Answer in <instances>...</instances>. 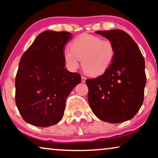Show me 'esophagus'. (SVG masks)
<instances>
[{"mask_svg":"<svg viewBox=\"0 0 158 158\" xmlns=\"http://www.w3.org/2000/svg\"><path fill=\"white\" fill-rule=\"evenodd\" d=\"M85 81H86V78L84 77H81V81H82V82H85Z\"/></svg>","mask_w":158,"mask_h":158,"instance_id":"esophagus-1","label":"esophagus"}]
</instances>
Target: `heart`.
I'll use <instances>...</instances> for the list:
<instances>
[{
    "label": "heart",
    "mask_w": 158,
    "mask_h": 158,
    "mask_svg": "<svg viewBox=\"0 0 158 158\" xmlns=\"http://www.w3.org/2000/svg\"><path fill=\"white\" fill-rule=\"evenodd\" d=\"M115 55V48L110 40L84 33L71 42L70 49H65L63 57L68 68L75 70L81 65L85 73L91 77L102 75L108 70Z\"/></svg>",
    "instance_id": "1"
}]
</instances>
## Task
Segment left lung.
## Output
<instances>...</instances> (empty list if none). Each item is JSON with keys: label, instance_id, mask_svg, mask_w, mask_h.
Segmentation results:
<instances>
[{"label": "left lung", "instance_id": "1", "mask_svg": "<svg viewBox=\"0 0 158 158\" xmlns=\"http://www.w3.org/2000/svg\"><path fill=\"white\" fill-rule=\"evenodd\" d=\"M95 32L113 43L115 55L102 75L86 80L90 107L98 118L105 122L129 120L143 102L146 83L144 58L126 32L111 30Z\"/></svg>", "mask_w": 158, "mask_h": 158}]
</instances>
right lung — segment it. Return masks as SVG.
<instances>
[{
	"mask_svg": "<svg viewBox=\"0 0 158 158\" xmlns=\"http://www.w3.org/2000/svg\"><path fill=\"white\" fill-rule=\"evenodd\" d=\"M68 32L40 33L21 56L15 78V102L23 119L32 126L60 122L65 102L81 76L68 71L63 57Z\"/></svg>",
	"mask_w": 158,
	"mask_h": 158,
	"instance_id": "1",
	"label": "right lung"
}]
</instances>
